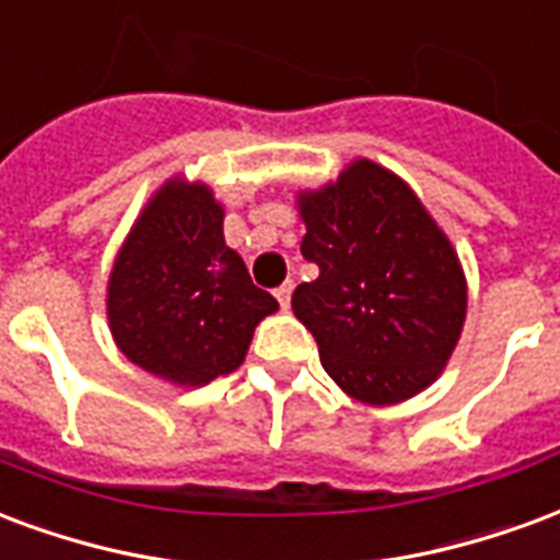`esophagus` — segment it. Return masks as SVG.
I'll use <instances>...</instances> for the list:
<instances>
[{
    "mask_svg": "<svg viewBox=\"0 0 560 560\" xmlns=\"http://www.w3.org/2000/svg\"><path fill=\"white\" fill-rule=\"evenodd\" d=\"M291 293H293V281L288 279L281 288H276V300H279L281 308H288L291 305Z\"/></svg>",
    "mask_w": 560,
    "mask_h": 560,
    "instance_id": "obj_1",
    "label": "esophagus"
}]
</instances>
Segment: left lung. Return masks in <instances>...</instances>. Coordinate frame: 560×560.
<instances>
[{"mask_svg": "<svg viewBox=\"0 0 560 560\" xmlns=\"http://www.w3.org/2000/svg\"><path fill=\"white\" fill-rule=\"evenodd\" d=\"M302 258L320 269L293 291L326 374L362 404L428 388L454 353L466 279L448 237L400 177L359 160L300 196Z\"/></svg>", "mask_w": 560, "mask_h": 560, "instance_id": "obj_1", "label": "left lung"}]
</instances>
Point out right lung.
Returning <instances> with one entry per match:
<instances>
[{"label": "right lung", "instance_id": "right-lung-1", "mask_svg": "<svg viewBox=\"0 0 560 560\" xmlns=\"http://www.w3.org/2000/svg\"><path fill=\"white\" fill-rule=\"evenodd\" d=\"M222 207L201 184H165L144 207L109 279V329L148 374L205 385L246 359L252 332L279 308L225 246Z\"/></svg>", "mask_w": 560, "mask_h": 560}]
</instances>
